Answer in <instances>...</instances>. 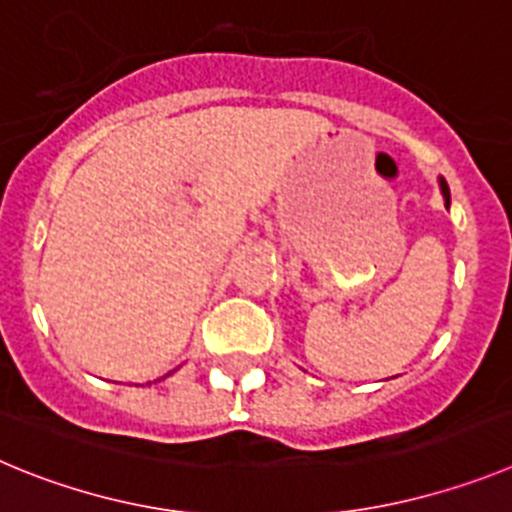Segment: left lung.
I'll list each match as a JSON object with an SVG mask.
<instances>
[{"label":"left lung","instance_id":"8db88e82","mask_svg":"<svg viewBox=\"0 0 512 512\" xmlns=\"http://www.w3.org/2000/svg\"><path fill=\"white\" fill-rule=\"evenodd\" d=\"M441 191H444V199H446V206H449V186H446V181H441Z\"/></svg>","mask_w":512,"mask_h":512}]
</instances>
